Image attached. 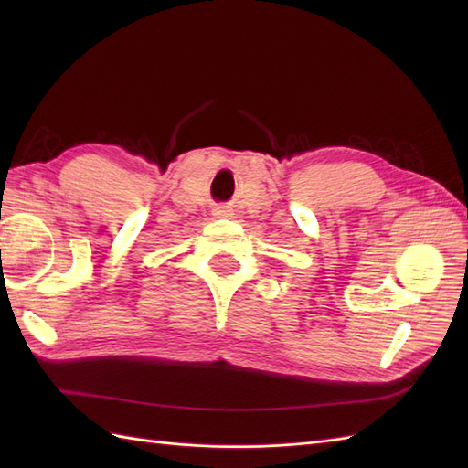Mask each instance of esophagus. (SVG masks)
<instances>
[{"label": "esophagus", "mask_w": 468, "mask_h": 468, "mask_svg": "<svg viewBox=\"0 0 468 468\" xmlns=\"http://www.w3.org/2000/svg\"><path fill=\"white\" fill-rule=\"evenodd\" d=\"M215 215H217V217H220V218H224V217H230V215H232V210H230L229 207H218V208L215 210Z\"/></svg>", "instance_id": "esophagus-1"}]
</instances>
